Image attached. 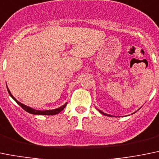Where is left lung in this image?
<instances>
[{
	"label": "left lung",
	"mask_w": 159,
	"mask_h": 159,
	"mask_svg": "<svg viewBox=\"0 0 159 159\" xmlns=\"http://www.w3.org/2000/svg\"><path fill=\"white\" fill-rule=\"evenodd\" d=\"M99 111H100V113L102 114V115H107V116H111V115H107V114H105V113H103V112H102L101 111H100V110H99Z\"/></svg>",
	"instance_id": "left-lung-1"
}]
</instances>
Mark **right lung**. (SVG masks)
Returning a JSON list of instances; mask_svg holds the SVG:
<instances>
[{
	"label": "right lung",
	"mask_w": 159,
	"mask_h": 159,
	"mask_svg": "<svg viewBox=\"0 0 159 159\" xmlns=\"http://www.w3.org/2000/svg\"><path fill=\"white\" fill-rule=\"evenodd\" d=\"M7 89H8V93H9V95L11 96V98H12L13 100H14L15 101H16V103H17L19 105V106L23 108V110H25L26 112H28V113H30V114H33V115H57V114H59V112H61V111H63V109H64L65 107L66 106V104H67V103H65L63 106H62V107H60L57 108V109H54V110H46V111H38V110H34V109H33V108L30 107L26 106V105L23 104V103H21L20 102L18 101L16 98H15L14 96L11 95V93H10L8 88H7Z\"/></svg>",
	"instance_id": "add662e5"
}]
</instances>
